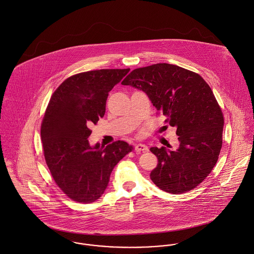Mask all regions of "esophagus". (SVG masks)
<instances>
[{"label":"esophagus","instance_id":"obj_1","mask_svg":"<svg viewBox=\"0 0 254 254\" xmlns=\"http://www.w3.org/2000/svg\"><path fill=\"white\" fill-rule=\"evenodd\" d=\"M135 150L137 152H141V151H146L147 150V146L145 144H137L136 147H135Z\"/></svg>","mask_w":254,"mask_h":254}]
</instances>
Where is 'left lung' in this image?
<instances>
[{
  "mask_svg": "<svg viewBox=\"0 0 254 254\" xmlns=\"http://www.w3.org/2000/svg\"><path fill=\"white\" fill-rule=\"evenodd\" d=\"M121 84L145 92L165 122L177 128V149L150 148L158 159L151 181L173 194L194 189L212 171L222 146L224 118L209 85L197 73L169 64L134 69Z\"/></svg>",
  "mask_w": 254,
  "mask_h": 254,
  "instance_id": "obj_1",
  "label": "left lung"
}]
</instances>
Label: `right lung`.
I'll return each mask as SVG.
<instances>
[{
	"label": "right lung",
	"mask_w": 254,
	"mask_h": 254,
	"mask_svg": "<svg viewBox=\"0 0 254 254\" xmlns=\"http://www.w3.org/2000/svg\"><path fill=\"white\" fill-rule=\"evenodd\" d=\"M129 71L78 73L64 80L50 100L41 126L44 155L54 180L74 201L99 199L115 165L133 149L124 141L92 146L88 140V125L105 115L109 92Z\"/></svg>",
	"instance_id": "right-lung-1"
}]
</instances>
